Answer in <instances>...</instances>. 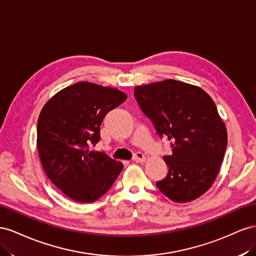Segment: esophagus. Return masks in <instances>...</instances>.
I'll list each match as a JSON object with an SVG mask.
<instances>
[{
	"label": "esophagus",
	"instance_id": "obj_1",
	"mask_svg": "<svg viewBox=\"0 0 256 256\" xmlns=\"http://www.w3.org/2000/svg\"><path fill=\"white\" fill-rule=\"evenodd\" d=\"M133 160H134V162H137V163H142L146 160V156H144V153H142V152H136L134 158H133Z\"/></svg>",
	"mask_w": 256,
	"mask_h": 256
}]
</instances>
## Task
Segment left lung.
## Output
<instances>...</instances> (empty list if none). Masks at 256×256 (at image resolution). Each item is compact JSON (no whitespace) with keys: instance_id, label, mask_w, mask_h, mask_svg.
Instances as JSON below:
<instances>
[{"instance_id":"obj_1","label":"left lung","mask_w":256,"mask_h":256,"mask_svg":"<svg viewBox=\"0 0 256 256\" xmlns=\"http://www.w3.org/2000/svg\"><path fill=\"white\" fill-rule=\"evenodd\" d=\"M134 96L172 153L168 174L156 186L177 202L198 198L212 186L223 162L228 132L214 102L200 86L174 79L137 86Z\"/></svg>"}]
</instances>
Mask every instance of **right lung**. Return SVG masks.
I'll use <instances>...</instances> for the list:
<instances>
[{
	"label": "right lung",
	"instance_id": "1",
	"mask_svg": "<svg viewBox=\"0 0 256 256\" xmlns=\"http://www.w3.org/2000/svg\"><path fill=\"white\" fill-rule=\"evenodd\" d=\"M116 88L82 82L58 92L38 121V149L50 181L72 200L92 202L103 196L121 172V162L94 151L100 126L112 109L126 100Z\"/></svg>",
	"mask_w": 256,
	"mask_h": 256
}]
</instances>
